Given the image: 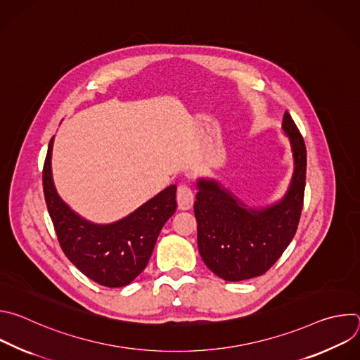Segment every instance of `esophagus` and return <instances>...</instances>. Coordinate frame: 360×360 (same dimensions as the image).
Wrapping results in <instances>:
<instances>
[{
    "mask_svg": "<svg viewBox=\"0 0 360 360\" xmlns=\"http://www.w3.org/2000/svg\"><path fill=\"white\" fill-rule=\"evenodd\" d=\"M193 191L191 189V186L185 182L178 185V191H176V200H178V207L182 211H186L192 207L193 203Z\"/></svg>",
    "mask_w": 360,
    "mask_h": 360,
    "instance_id": "obj_1",
    "label": "esophagus"
}]
</instances>
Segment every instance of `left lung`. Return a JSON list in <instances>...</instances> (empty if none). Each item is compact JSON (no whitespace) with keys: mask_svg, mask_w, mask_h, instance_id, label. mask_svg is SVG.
Segmentation results:
<instances>
[{"mask_svg":"<svg viewBox=\"0 0 360 360\" xmlns=\"http://www.w3.org/2000/svg\"><path fill=\"white\" fill-rule=\"evenodd\" d=\"M293 153V176L282 200L252 210L214 179H198L193 212L198 222V249L217 276L239 282L261 276L281 258L293 239L306 181V146L286 111L282 122Z\"/></svg>","mask_w":360,"mask_h":360,"instance_id":"1","label":"left lung"}]
</instances>
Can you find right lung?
Returning a JSON list of instances; mask_svg holds the SVG:
<instances>
[{
  "label": "right lung",
  "instance_id": "obj_1",
  "mask_svg": "<svg viewBox=\"0 0 360 360\" xmlns=\"http://www.w3.org/2000/svg\"><path fill=\"white\" fill-rule=\"evenodd\" d=\"M53 143L54 138H51L42 185L61 249L72 265L94 282L108 288L129 285L145 269L162 226L176 211V186H168L115 224H91L70 210L56 191L51 174Z\"/></svg>",
  "mask_w": 360,
  "mask_h": 360
}]
</instances>
